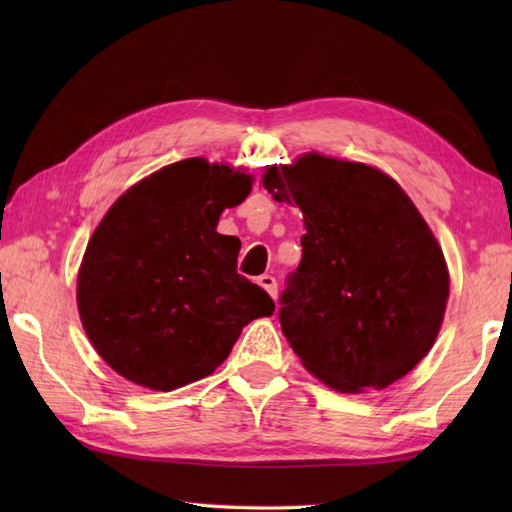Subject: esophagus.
<instances>
[{
    "instance_id": "1",
    "label": "esophagus",
    "mask_w": 512,
    "mask_h": 512,
    "mask_svg": "<svg viewBox=\"0 0 512 512\" xmlns=\"http://www.w3.org/2000/svg\"><path fill=\"white\" fill-rule=\"evenodd\" d=\"M257 284L262 286V288L268 292L270 297L277 299V279H275L273 275H262V277L257 279Z\"/></svg>"
}]
</instances>
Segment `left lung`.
Masks as SVG:
<instances>
[{
  "label": "left lung",
  "instance_id": "obj_1",
  "mask_svg": "<svg viewBox=\"0 0 512 512\" xmlns=\"http://www.w3.org/2000/svg\"><path fill=\"white\" fill-rule=\"evenodd\" d=\"M262 184L297 204L303 255L281 295L292 350L325 385L356 394L409 374L449 299L442 248L400 184L376 167L306 154Z\"/></svg>",
  "mask_w": 512,
  "mask_h": 512
}]
</instances>
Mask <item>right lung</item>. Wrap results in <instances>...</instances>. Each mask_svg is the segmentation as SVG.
<instances>
[{
	"instance_id": "obj_1",
	"label": "right lung",
	"mask_w": 512,
	"mask_h": 512,
	"mask_svg": "<svg viewBox=\"0 0 512 512\" xmlns=\"http://www.w3.org/2000/svg\"><path fill=\"white\" fill-rule=\"evenodd\" d=\"M250 182L239 169L187 158L105 213L85 248L76 306L114 372L156 391L195 383L226 361L244 325L275 312L268 292L237 273L239 239L217 233Z\"/></svg>"
}]
</instances>
